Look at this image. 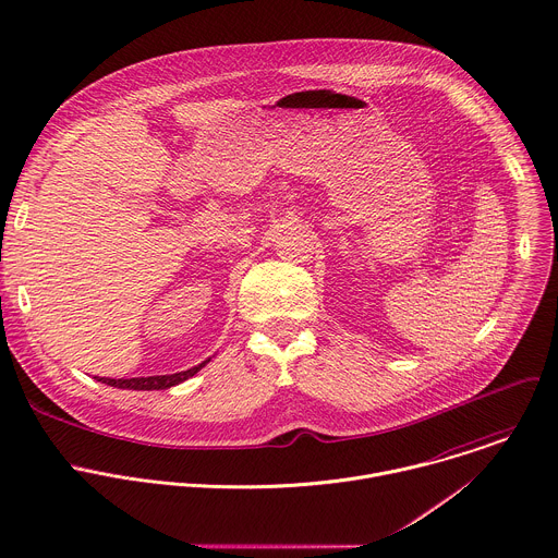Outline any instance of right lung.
<instances>
[{"label":"right lung","mask_w":558,"mask_h":558,"mask_svg":"<svg viewBox=\"0 0 558 558\" xmlns=\"http://www.w3.org/2000/svg\"><path fill=\"white\" fill-rule=\"evenodd\" d=\"M211 360V357H209ZM209 360L201 362L198 366H192L187 371L181 373H172V375H150V377H131V379H110V377H97V381L108 384L113 388H122V390H166L172 388L177 384H183L185 379L194 377L203 366L209 364Z\"/></svg>","instance_id":"right-lung-1"}]
</instances>
